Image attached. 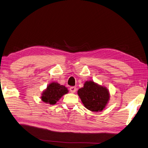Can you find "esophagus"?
I'll list each match as a JSON object with an SVG mask.
<instances>
[{
  "label": "esophagus",
  "instance_id": "34e87169",
  "mask_svg": "<svg viewBox=\"0 0 148 148\" xmlns=\"http://www.w3.org/2000/svg\"><path fill=\"white\" fill-rule=\"evenodd\" d=\"M76 90H77L76 86H71V87L70 88V91L71 93H75V92H76Z\"/></svg>",
  "mask_w": 148,
  "mask_h": 148
}]
</instances>
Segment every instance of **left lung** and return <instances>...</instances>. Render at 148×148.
I'll return each instance as SVG.
<instances>
[{"mask_svg":"<svg viewBox=\"0 0 148 148\" xmlns=\"http://www.w3.org/2000/svg\"><path fill=\"white\" fill-rule=\"evenodd\" d=\"M77 93L85 108L95 112L105 109L110 99L109 90L93 81H86Z\"/></svg>","mask_w":148,"mask_h":148,"instance_id":"left-lung-1","label":"left lung"}]
</instances>
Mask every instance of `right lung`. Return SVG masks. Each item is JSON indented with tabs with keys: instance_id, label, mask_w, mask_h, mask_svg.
Returning a JSON list of instances; mask_svg holds the SVG:
<instances>
[{
	"instance_id": "1",
	"label": "right lung",
	"mask_w": 148,
	"mask_h": 148,
	"mask_svg": "<svg viewBox=\"0 0 148 148\" xmlns=\"http://www.w3.org/2000/svg\"><path fill=\"white\" fill-rule=\"evenodd\" d=\"M68 92V89L64 86L57 82H51L42 92L41 100L46 103L54 105Z\"/></svg>"
}]
</instances>
